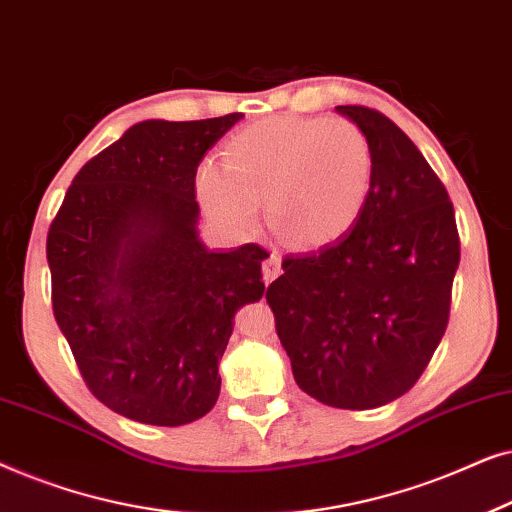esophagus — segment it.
Wrapping results in <instances>:
<instances>
[{
	"label": "esophagus",
	"mask_w": 512,
	"mask_h": 512,
	"mask_svg": "<svg viewBox=\"0 0 512 512\" xmlns=\"http://www.w3.org/2000/svg\"><path fill=\"white\" fill-rule=\"evenodd\" d=\"M279 270H282V256L270 254L268 258H265V261H263V279H265V284H270L272 279L279 275Z\"/></svg>",
	"instance_id": "1"
}]
</instances>
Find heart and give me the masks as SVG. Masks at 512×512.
<instances>
[{
  "instance_id": "b5f03b06",
  "label": "heart",
  "mask_w": 512,
  "mask_h": 512,
  "mask_svg": "<svg viewBox=\"0 0 512 512\" xmlns=\"http://www.w3.org/2000/svg\"><path fill=\"white\" fill-rule=\"evenodd\" d=\"M373 188V149L359 125L331 118H268L237 132L223 167L198 174L202 205L235 230L270 228L300 249L324 247L359 221Z\"/></svg>"
}]
</instances>
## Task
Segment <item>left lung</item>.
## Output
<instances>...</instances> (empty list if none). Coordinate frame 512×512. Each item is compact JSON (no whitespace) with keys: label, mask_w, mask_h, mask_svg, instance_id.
<instances>
[{"label":"left lung","mask_w":512,"mask_h":512,"mask_svg":"<svg viewBox=\"0 0 512 512\" xmlns=\"http://www.w3.org/2000/svg\"><path fill=\"white\" fill-rule=\"evenodd\" d=\"M366 132L373 188L338 242L286 256L265 291L307 396L370 410L415 387L450 321L459 230L447 188L382 111L342 104Z\"/></svg>","instance_id":"left-lung-1"}]
</instances>
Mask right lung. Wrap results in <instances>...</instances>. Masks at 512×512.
I'll return each mask as SVG.
<instances>
[{"instance_id": "right-lung-1", "label": "right lung", "mask_w": 512, "mask_h": 512, "mask_svg": "<svg viewBox=\"0 0 512 512\" xmlns=\"http://www.w3.org/2000/svg\"><path fill=\"white\" fill-rule=\"evenodd\" d=\"M242 114L144 121L76 174L46 237L53 314L83 382L153 426L205 417L242 305L261 300V244L214 254L195 221V174Z\"/></svg>"}]
</instances>
